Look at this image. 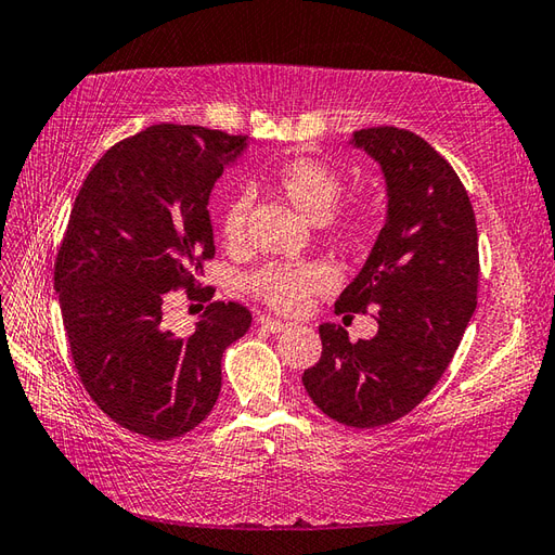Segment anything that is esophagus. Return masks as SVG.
Returning a JSON list of instances; mask_svg holds the SVG:
<instances>
[{
	"label": "esophagus",
	"mask_w": 555,
	"mask_h": 555,
	"mask_svg": "<svg viewBox=\"0 0 555 555\" xmlns=\"http://www.w3.org/2000/svg\"><path fill=\"white\" fill-rule=\"evenodd\" d=\"M259 326L264 328V332H269V334H281V332H286L288 328V324L286 322H279V320H271V317H259Z\"/></svg>",
	"instance_id": "esophagus-1"
}]
</instances>
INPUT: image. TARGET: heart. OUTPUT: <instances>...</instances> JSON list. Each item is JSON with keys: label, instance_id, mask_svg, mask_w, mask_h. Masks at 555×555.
Wrapping results in <instances>:
<instances>
[{"label": "heart", "instance_id": "obj_1", "mask_svg": "<svg viewBox=\"0 0 555 555\" xmlns=\"http://www.w3.org/2000/svg\"><path fill=\"white\" fill-rule=\"evenodd\" d=\"M269 185L281 197H286L300 215L312 221H324L328 233H332V241L344 250H358L370 241L374 221L364 211L325 219L334 211L344 183H340V176L332 167H326L324 162L310 157L288 159L271 171ZM247 209H250V199H247V195H238L231 199L227 211H223L219 231L221 241L227 245L235 247L243 243ZM328 286H332V271L320 262H274L257 269L247 279V288L253 291V296L281 312L300 310L312 293H320Z\"/></svg>", "mask_w": 555, "mask_h": 555}]
</instances>
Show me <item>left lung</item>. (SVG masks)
I'll list each match as a JSON object with an SVG mask.
<instances>
[{"label": "left lung", "instance_id": "1", "mask_svg": "<svg viewBox=\"0 0 555 555\" xmlns=\"http://www.w3.org/2000/svg\"><path fill=\"white\" fill-rule=\"evenodd\" d=\"M379 164L386 221L340 312H372L379 332L350 344L322 324V358L302 384L324 415L358 429L417 408L453 360L477 308V221L465 185L439 152L405 128H362L350 138Z\"/></svg>", "mask_w": 555, "mask_h": 555}]
</instances>
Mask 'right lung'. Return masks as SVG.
<instances>
[{
	"mask_svg": "<svg viewBox=\"0 0 555 555\" xmlns=\"http://www.w3.org/2000/svg\"><path fill=\"white\" fill-rule=\"evenodd\" d=\"M245 135L159 124L92 167L56 253L54 288L76 372L128 431L169 441L195 429L221 391V358L250 328L238 302H209L191 336L162 326L169 291L195 296L215 257L209 193ZM211 298V293H205Z\"/></svg>",
	"mask_w": 555,
	"mask_h": 555,
	"instance_id": "obj_1",
	"label": "right lung"
}]
</instances>
